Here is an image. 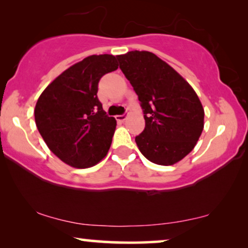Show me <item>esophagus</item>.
Masks as SVG:
<instances>
[{"mask_svg": "<svg viewBox=\"0 0 248 248\" xmlns=\"http://www.w3.org/2000/svg\"><path fill=\"white\" fill-rule=\"evenodd\" d=\"M115 118H116V121H118V122H123V121L126 120V115H125V114L116 115V116H115Z\"/></svg>", "mask_w": 248, "mask_h": 248, "instance_id": "obj_1", "label": "esophagus"}]
</instances>
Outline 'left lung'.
Returning a JSON list of instances; mask_svg holds the SVG:
<instances>
[{"mask_svg": "<svg viewBox=\"0 0 248 248\" xmlns=\"http://www.w3.org/2000/svg\"><path fill=\"white\" fill-rule=\"evenodd\" d=\"M116 59L144 114V130L135 137L141 154L162 166L182 160L195 147L204 126L198 94L154 53L133 50Z\"/></svg>", "mask_w": 248, "mask_h": 248, "instance_id": "8db88e82", "label": "left lung"}]
</instances>
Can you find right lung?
Returning a JSON list of instances; mask_svg holds the SVG:
<instances>
[{"instance_id": "right-lung-1", "label": "right lung", "mask_w": 248, "mask_h": 248, "mask_svg": "<svg viewBox=\"0 0 248 248\" xmlns=\"http://www.w3.org/2000/svg\"><path fill=\"white\" fill-rule=\"evenodd\" d=\"M116 57L91 55L60 74L35 107L37 128L47 147L65 164L88 168L107 155L116 120L98 99V83L117 70Z\"/></svg>"}]
</instances>
